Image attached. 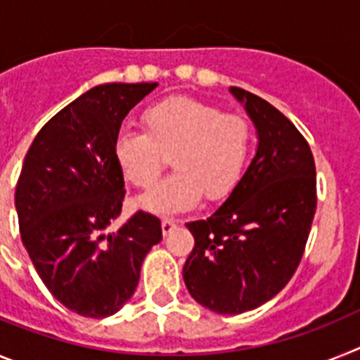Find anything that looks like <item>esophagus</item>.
Segmentation results:
<instances>
[{
    "label": "esophagus",
    "instance_id": "esophagus-1",
    "mask_svg": "<svg viewBox=\"0 0 360 360\" xmlns=\"http://www.w3.org/2000/svg\"><path fill=\"white\" fill-rule=\"evenodd\" d=\"M176 226L177 224L174 219H162L161 221V228H162V233H165V236H168L172 230H176Z\"/></svg>",
    "mask_w": 360,
    "mask_h": 360
}]
</instances>
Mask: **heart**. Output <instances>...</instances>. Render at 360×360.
<instances>
[{
    "mask_svg": "<svg viewBox=\"0 0 360 360\" xmlns=\"http://www.w3.org/2000/svg\"><path fill=\"white\" fill-rule=\"evenodd\" d=\"M145 132L121 130L114 159L121 176L136 188L158 183L172 155L176 172L139 199L154 214H176L201 201H224L237 188L248 165L254 130L240 114L193 98H167L143 112Z\"/></svg>",
    "mask_w": 360,
    "mask_h": 360,
    "instance_id": "obj_1",
    "label": "heart"
}]
</instances>
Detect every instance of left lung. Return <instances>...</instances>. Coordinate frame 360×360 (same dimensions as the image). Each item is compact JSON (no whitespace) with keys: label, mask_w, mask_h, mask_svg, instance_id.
<instances>
[{"label":"left lung","mask_w":360,"mask_h":360,"mask_svg":"<svg viewBox=\"0 0 360 360\" xmlns=\"http://www.w3.org/2000/svg\"><path fill=\"white\" fill-rule=\"evenodd\" d=\"M257 128L254 161L208 219L186 223L195 245L183 266L190 295L217 314L254 310L295 274L317 208L310 145L270 103L232 86Z\"/></svg>","instance_id":"1"}]
</instances>
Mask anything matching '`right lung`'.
Masks as SVG:
<instances>
[{"label": "right lung", "instance_id": "right-lung-1", "mask_svg": "<svg viewBox=\"0 0 360 360\" xmlns=\"http://www.w3.org/2000/svg\"><path fill=\"white\" fill-rule=\"evenodd\" d=\"M158 83L90 89L45 123L15 184L20 233L49 292L83 317L114 315L134 295L161 221L136 212L117 232L124 179L114 141L127 114Z\"/></svg>", "mask_w": 360, "mask_h": 360}]
</instances>
